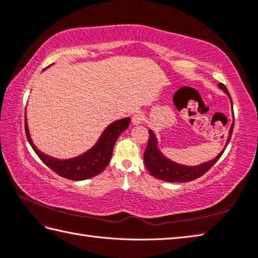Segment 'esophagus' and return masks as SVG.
Instances as JSON below:
<instances>
[{"label":"esophagus","mask_w":258,"mask_h":258,"mask_svg":"<svg viewBox=\"0 0 258 258\" xmlns=\"http://www.w3.org/2000/svg\"><path fill=\"white\" fill-rule=\"evenodd\" d=\"M144 122V115L141 114V113H136L133 115L132 117V123L134 125H139V124H142Z\"/></svg>","instance_id":"obj_1"}]
</instances>
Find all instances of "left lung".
Wrapping results in <instances>:
<instances>
[{
    "instance_id": "1",
    "label": "left lung",
    "mask_w": 258,
    "mask_h": 258,
    "mask_svg": "<svg viewBox=\"0 0 258 258\" xmlns=\"http://www.w3.org/2000/svg\"><path fill=\"white\" fill-rule=\"evenodd\" d=\"M218 86L219 88L223 89L224 92L229 96L230 98V95L228 93V90H227L226 86L221 83ZM230 102H231V98H230ZM231 105H233V102H231ZM234 123H235V119L229 130V135H228V140H227L226 146L229 143L231 134H233ZM149 135L150 136H149L148 146H146L145 152H144L145 166L149 172L152 174L154 178L166 181V182H189V181L200 178L201 175H204L207 171H209L211 166H213L217 161L220 159V156L223 155L224 151L226 149L225 148L214 160L209 161V162H206L204 164L196 165V166H188V165L178 164L173 162V161L166 159L158 149V140H156L154 133L151 130H149Z\"/></svg>"
}]
</instances>
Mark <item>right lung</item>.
<instances>
[{
    "mask_svg": "<svg viewBox=\"0 0 258 258\" xmlns=\"http://www.w3.org/2000/svg\"><path fill=\"white\" fill-rule=\"evenodd\" d=\"M24 122L27 139L40 160L48 168L51 169L53 172L62 176V178L80 181L93 178V176L99 174L107 166L110 158H112L116 140H117L120 133H123L128 127L131 118L125 117L108 125L97 141V143L92 149L86 153L77 156V158L69 160H58L40 152L32 143L31 138H30L27 118L24 119Z\"/></svg>",
    "mask_w": 258,
    "mask_h": 258,
    "instance_id": "1",
    "label": "right lung"
}]
</instances>
